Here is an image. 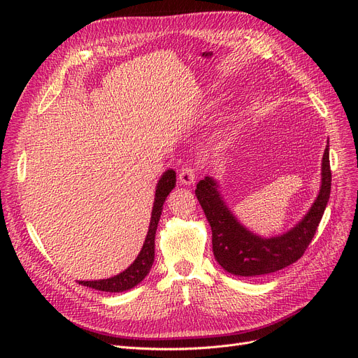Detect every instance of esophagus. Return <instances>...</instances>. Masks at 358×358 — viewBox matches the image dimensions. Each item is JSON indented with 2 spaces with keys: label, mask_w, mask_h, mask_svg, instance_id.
Segmentation results:
<instances>
[{
  "label": "esophagus",
  "mask_w": 358,
  "mask_h": 358,
  "mask_svg": "<svg viewBox=\"0 0 358 358\" xmlns=\"http://www.w3.org/2000/svg\"><path fill=\"white\" fill-rule=\"evenodd\" d=\"M197 173L193 166H184L180 169V174H178V180L182 185H190L196 181Z\"/></svg>",
  "instance_id": "obj_1"
}]
</instances>
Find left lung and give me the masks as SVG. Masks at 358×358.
Listing matches in <instances>:
<instances>
[{"instance_id":"obj_1","label":"left lung","mask_w":358,"mask_h":358,"mask_svg":"<svg viewBox=\"0 0 358 358\" xmlns=\"http://www.w3.org/2000/svg\"><path fill=\"white\" fill-rule=\"evenodd\" d=\"M322 181L319 194L309 212L286 234L261 238L238 222L224 204L212 177L200 180L197 200L212 228V243L216 261L228 271L241 277H258L275 273L302 257L322 219L331 194L329 148L322 158Z\"/></svg>"}]
</instances>
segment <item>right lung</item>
Here are the masks:
<instances>
[{
  "label": "right lung",
  "mask_w": 358,
  "mask_h": 358,
  "mask_svg": "<svg viewBox=\"0 0 358 358\" xmlns=\"http://www.w3.org/2000/svg\"><path fill=\"white\" fill-rule=\"evenodd\" d=\"M176 187V171L174 169H166V171L161 176L157 190H155V201L152 208V215H150L149 229L143 242V247L136 257V259L131 264L122 271L120 274L103 278V280H94V281H78L80 285L96 289L100 292H110V293H119L124 290L134 289L136 285L148 275L150 267L154 264L155 258V234L158 228V222L162 213V206L166 199V196L171 193V190Z\"/></svg>",
  "instance_id": "right-lung-1"
}]
</instances>
